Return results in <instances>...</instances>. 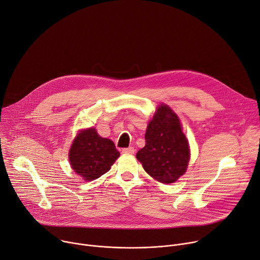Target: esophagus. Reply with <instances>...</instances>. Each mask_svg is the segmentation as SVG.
Here are the masks:
<instances>
[{
    "instance_id": "esophagus-1",
    "label": "esophagus",
    "mask_w": 260,
    "mask_h": 260,
    "mask_svg": "<svg viewBox=\"0 0 260 260\" xmlns=\"http://www.w3.org/2000/svg\"><path fill=\"white\" fill-rule=\"evenodd\" d=\"M122 153L124 154H134L135 153V148L134 147H128V148H123Z\"/></svg>"
}]
</instances>
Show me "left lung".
Instances as JSON below:
<instances>
[{
	"label": "left lung",
	"mask_w": 260,
	"mask_h": 260,
	"mask_svg": "<svg viewBox=\"0 0 260 260\" xmlns=\"http://www.w3.org/2000/svg\"><path fill=\"white\" fill-rule=\"evenodd\" d=\"M145 141L136 156L151 177L168 184L185 173L190 147L178 116L167 105L157 107L147 125Z\"/></svg>",
	"instance_id": "8db88e82"
}]
</instances>
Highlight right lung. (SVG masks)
I'll return each instance as SVG.
<instances>
[{"mask_svg":"<svg viewBox=\"0 0 260 260\" xmlns=\"http://www.w3.org/2000/svg\"><path fill=\"white\" fill-rule=\"evenodd\" d=\"M120 153L113 141L99 136L95 128L82 129L69 149L70 166L85 180H93L107 173Z\"/></svg>","mask_w":260,"mask_h":260,"instance_id":"add662e5","label":"right lung"}]
</instances>
